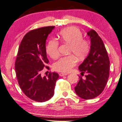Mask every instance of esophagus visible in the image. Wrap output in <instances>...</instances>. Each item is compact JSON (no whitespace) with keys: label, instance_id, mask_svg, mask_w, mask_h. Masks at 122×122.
Segmentation results:
<instances>
[{"label":"esophagus","instance_id":"34e87169","mask_svg":"<svg viewBox=\"0 0 122 122\" xmlns=\"http://www.w3.org/2000/svg\"><path fill=\"white\" fill-rule=\"evenodd\" d=\"M68 75V73H59V76H66V75Z\"/></svg>","mask_w":122,"mask_h":122}]
</instances>
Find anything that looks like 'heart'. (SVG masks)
Returning <instances> with one entry per match:
<instances>
[{"instance_id":"heart-1","label":"heart","mask_w":122,"mask_h":122,"mask_svg":"<svg viewBox=\"0 0 122 122\" xmlns=\"http://www.w3.org/2000/svg\"><path fill=\"white\" fill-rule=\"evenodd\" d=\"M61 42L69 45L68 53L72 54L61 57L54 64L53 68L56 71L68 72L77 63L78 59L81 60L86 56L90 50V43L88 40L82 38L80 30L75 26H70L62 30L59 34ZM59 43L56 40L48 42L46 51L52 59L59 56Z\"/></svg>"}]
</instances>
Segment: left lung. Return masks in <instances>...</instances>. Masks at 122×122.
<instances>
[{"instance_id":"obj_1","label":"left lung","mask_w":122,"mask_h":122,"mask_svg":"<svg viewBox=\"0 0 122 122\" xmlns=\"http://www.w3.org/2000/svg\"><path fill=\"white\" fill-rule=\"evenodd\" d=\"M87 34L91 38V50L86 58L79 67L81 74L86 73L85 79L80 76L75 91L84 100H91L102 92L109 77L110 61L102 40L95 30Z\"/></svg>"}]
</instances>
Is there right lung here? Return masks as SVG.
Masks as SVG:
<instances>
[{
    "label": "right lung",
    "instance_id": "add662e5",
    "mask_svg": "<svg viewBox=\"0 0 122 122\" xmlns=\"http://www.w3.org/2000/svg\"><path fill=\"white\" fill-rule=\"evenodd\" d=\"M53 26L32 30L25 34L20 44L15 61V71L21 89L28 98L37 102L47 101L54 94L59 75L50 72L41 77V72L49 62L46 51V40Z\"/></svg>",
    "mask_w": 122,
    "mask_h": 122
}]
</instances>
